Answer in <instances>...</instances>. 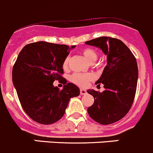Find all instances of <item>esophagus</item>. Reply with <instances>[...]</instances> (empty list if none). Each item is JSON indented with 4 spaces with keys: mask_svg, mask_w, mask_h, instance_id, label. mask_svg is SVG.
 Returning <instances> with one entry per match:
<instances>
[{
    "mask_svg": "<svg viewBox=\"0 0 153 153\" xmlns=\"http://www.w3.org/2000/svg\"><path fill=\"white\" fill-rule=\"evenodd\" d=\"M86 94H87V91L85 89H81L80 90V94L81 95H85Z\"/></svg>",
    "mask_w": 153,
    "mask_h": 153,
    "instance_id": "34e87169",
    "label": "esophagus"
}]
</instances>
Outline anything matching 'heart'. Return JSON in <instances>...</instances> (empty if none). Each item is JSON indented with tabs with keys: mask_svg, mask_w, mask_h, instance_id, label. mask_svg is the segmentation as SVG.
Instances as JSON below:
<instances>
[{
	"mask_svg": "<svg viewBox=\"0 0 153 153\" xmlns=\"http://www.w3.org/2000/svg\"><path fill=\"white\" fill-rule=\"evenodd\" d=\"M82 54L85 58L86 59V60L90 63H94L97 59V53L94 50L91 49V48H85V49L83 50ZM69 59H70V58H69V56H68L64 60V62H63L64 68H66L68 66ZM92 79H93V76L90 74L76 73L74 74L71 76V80L80 87H85L88 82Z\"/></svg>",
	"mask_w": 153,
	"mask_h": 153,
	"instance_id": "b5f03b06",
	"label": "heart"
}]
</instances>
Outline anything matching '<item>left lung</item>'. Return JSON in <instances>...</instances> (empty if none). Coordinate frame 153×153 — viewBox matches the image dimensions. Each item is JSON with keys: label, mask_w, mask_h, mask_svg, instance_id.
Listing matches in <instances>:
<instances>
[{"label": "left lung", "mask_w": 153, "mask_h": 153, "mask_svg": "<svg viewBox=\"0 0 153 153\" xmlns=\"http://www.w3.org/2000/svg\"><path fill=\"white\" fill-rule=\"evenodd\" d=\"M85 44L102 50L107 57V65L95 82L103 84L105 91H87L94 98L88 113L100 124H111L127 114L134 101L138 78L136 59L122 41L114 38L100 37Z\"/></svg>", "instance_id": "1"}]
</instances>
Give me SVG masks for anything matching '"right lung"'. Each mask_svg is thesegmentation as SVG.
Wrapping results in <instances>:
<instances>
[{
    "mask_svg": "<svg viewBox=\"0 0 153 153\" xmlns=\"http://www.w3.org/2000/svg\"><path fill=\"white\" fill-rule=\"evenodd\" d=\"M75 47L37 42L19 53L13 68V82L22 108L34 121L56 123L64 115L71 98L79 95L76 85H65L67 81L61 76L63 62ZM59 79L65 84L61 91L53 85Z\"/></svg>",
    "mask_w": 153,
    "mask_h": 153,
    "instance_id": "obj_1",
    "label": "right lung"
}]
</instances>
